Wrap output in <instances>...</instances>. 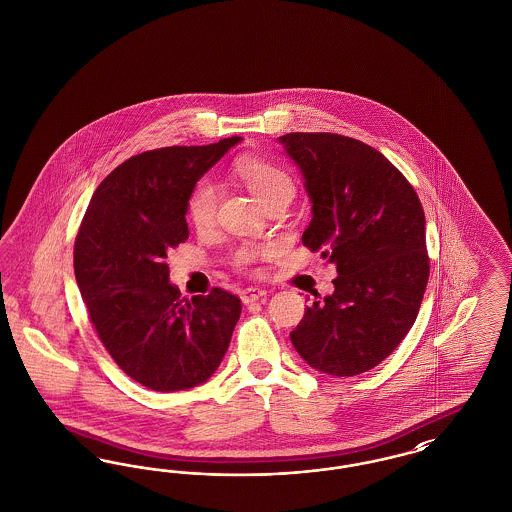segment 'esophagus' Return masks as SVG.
<instances>
[{
	"label": "esophagus",
	"instance_id": "1",
	"mask_svg": "<svg viewBox=\"0 0 512 512\" xmlns=\"http://www.w3.org/2000/svg\"><path fill=\"white\" fill-rule=\"evenodd\" d=\"M265 297H267V290H263V288H245L242 292L244 305H253L257 301H263Z\"/></svg>",
	"mask_w": 512,
	"mask_h": 512
}]
</instances>
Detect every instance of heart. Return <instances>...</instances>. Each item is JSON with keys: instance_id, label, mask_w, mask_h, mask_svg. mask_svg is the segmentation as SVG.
<instances>
[{"instance_id": "heart-1", "label": "heart", "mask_w": 512, "mask_h": 512, "mask_svg": "<svg viewBox=\"0 0 512 512\" xmlns=\"http://www.w3.org/2000/svg\"><path fill=\"white\" fill-rule=\"evenodd\" d=\"M238 174L242 176L251 194L255 195L263 205L276 195H293V180L290 174L263 159H245L238 165ZM217 199H219V190L213 178L203 176L195 182L186 201L188 217L195 226L205 228L213 222L215 211H217ZM265 253H267L265 247L244 245L236 251L234 261L238 267H247L255 263L259 257H263Z\"/></svg>"}]
</instances>
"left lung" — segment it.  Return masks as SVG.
<instances>
[{
  "label": "left lung",
  "mask_w": 512,
  "mask_h": 512,
  "mask_svg": "<svg viewBox=\"0 0 512 512\" xmlns=\"http://www.w3.org/2000/svg\"><path fill=\"white\" fill-rule=\"evenodd\" d=\"M278 142L313 203L303 245L338 270L334 293L307 307L290 334L293 347L324 374L357 376L391 355L418 315L430 274L420 199L359 140L292 132Z\"/></svg>",
  "instance_id": "obj_1"
}]
</instances>
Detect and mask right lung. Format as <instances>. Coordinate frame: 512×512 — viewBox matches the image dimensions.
<instances>
[{
  "mask_svg": "<svg viewBox=\"0 0 512 512\" xmlns=\"http://www.w3.org/2000/svg\"><path fill=\"white\" fill-rule=\"evenodd\" d=\"M240 140L126 159L99 184L80 224L74 276L90 320L113 361L149 390L207 382L242 313V301L220 288L180 297L165 263L167 251L188 240L190 190Z\"/></svg>",
  "mask_w": 512,
  "mask_h": 512,
  "instance_id": "add662e5",
  "label": "right lung"
}]
</instances>
